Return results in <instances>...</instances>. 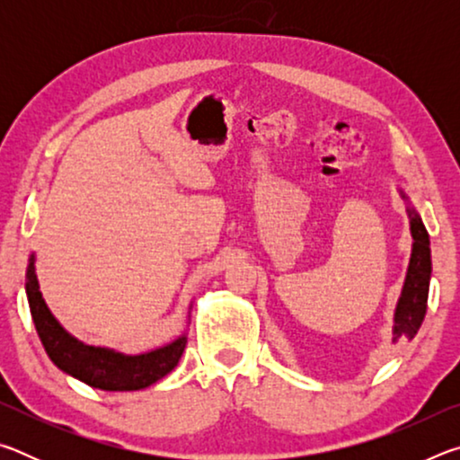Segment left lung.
I'll list each match as a JSON object with an SVG mask.
<instances>
[{
    "label": "left lung",
    "instance_id": "1",
    "mask_svg": "<svg viewBox=\"0 0 460 460\" xmlns=\"http://www.w3.org/2000/svg\"><path fill=\"white\" fill-rule=\"evenodd\" d=\"M402 194V199L408 197ZM410 215V231H411V258L406 274V282L402 288V296L395 306L394 314V337L392 341L398 342L400 339H414L424 321L426 306H428V286H430L432 274V260H430V237L424 227L422 219L416 213V208H408Z\"/></svg>",
    "mask_w": 460,
    "mask_h": 460
}]
</instances>
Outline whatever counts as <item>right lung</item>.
<instances>
[{
	"label": "right lung",
	"instance_id": "right-lung-1",
	"mask_svg": "<svg viewBox=\"0 0 460 460\" xmlns=\"http://www.w3.org/2000/svg\"><path fill=\"white\" fill-rule=\"evenodd\" d=\"M26 296L30 313L50 361L68 376L105 392H136L168 376L186 347V334L166 347L142 355H123L105 347H91L71 337L52 316L38 286L34 253L26 270Z\"/></svg>",
	"mask_w": 460,
	"mask_h": 460
}]
</instances>
